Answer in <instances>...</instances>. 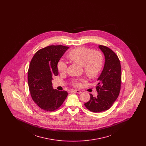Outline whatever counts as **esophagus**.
Masks as SVG:
<instances>
[{
  "label": "esophagus",
  "mask_w": 146,
  "mask_h": 146,
  "mask_svg": "<svg viewBox=\"0 0 146 146\" xmlns=\"http://www.w3.org/2000/svg\"><path fill=\"white\" fill-rule=\"evenodd\" d=\"M70 92H76L77 94H80L82 93V91L80 90H70Z\"/></svg>",
  "instance_id": "1"
}]
</instances>
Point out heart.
I'll list each match as a JSON object with an SVG mask.
<instances>
[{
  "label": "heart",
  "instance_id": "obj_1",
  "mask_svg": "<svg viewBox=\"0 0 146 146\" xmlns=\"http://www.w3.org/2000/svg\"><path fill=\"white\" fill-rule=\"evenodd\" d=\"M68 57L74 62L83 66L85 73L90 78L96 77L102 69L104 58L100 51H94L92 49L84 47L78 48L71 51ZM67 68V63L63 60H60L57 63V69L59 72L64 73ZM72 83L75 86H80L79 80L77 79L73 80Z\"/></svg>",
  "mask_w": 146,
  "mask_h": 146
}]
</instances>
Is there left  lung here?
I'll use <instances>...</instances> for the list:
<instances>
[{
	"label": "left lung",
	"mask_w": 146,
	"mask_h": 146,
	"mask_svg": "<svg viewBox=\"0 0 146 146\" xmlns=\"http://www.w3.org/2000/svg\"><path fill=\"white\" fill-rule=\"evenodd\" d=\"M99 49L104 53V67L98 77L96 87L97 97L90 94V99L84 105L89 111L95 113L109 110L118 98L121 87V70L117 55L109 48L101 45Z\"/></svg>",
	"instance_id": "8db88e82"
}]
</instances>
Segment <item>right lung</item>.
<instances>
[{
	"label": "right lung",
	"mask_w": 146,
	"mask_h": 146,
	"mask_svg": "<svg viewBox=\"0 0 146 146\" xmlns=\"http://www.w3.org/2000/svg\"><path fill=\"white\" fill-rule=\"evenodd\" d=\"M69 47L51 45L38 50L33 57L28 71L29 90L33 100L42 110L58 109L68 95L66 91L52 87V76L58 74L57 63Z\"/></svg>",
	"instance_id": "add662e5"
}]
</instances>
